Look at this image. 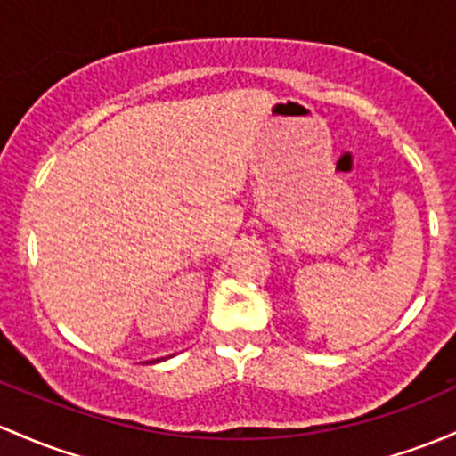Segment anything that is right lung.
Segmentation results:
<instances>
[{
  "label": "right lung",
  "mask_w": 456,
  "mask_h": 456,
  "mask_svg": "<svg viewBox=\"0 0 456 456\" xmlns=\"http://www.w3.org/2000/svg\"><path fill=\"white\" fill-rule=\"evenodd\" d=\"M158 362H159V359H158ZM153 363H155V362H153Z\"/></svg>",
  "instance_id": "1"
}]
</instances>
